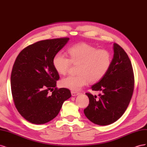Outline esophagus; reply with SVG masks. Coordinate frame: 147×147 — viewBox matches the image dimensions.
Returning a JSON list of instances; mask_svg holds the SVG:
<instances>
[{
  "instance_id": "esophagus-1",
  "label": "esophagus",
  "mask_w": 147,
  "mask_h": 147,
  "mask_svg": "<svg viewBox=\"0 0 147 147\" xmlns=\"http://www.w3.org/2000/svg\"><path fill=\"white\" fill-rule=\"evenodd\" d=\"M79 94H80V93H79V92H75V91H71V94H72V96H77V95H78Z\"/></svg>"
}]
</instances>
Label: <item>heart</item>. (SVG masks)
<instances>
[{
  "label": "heart",
  "mask_w": 147,
  "mask_h": 147,
  "mask_svg": "<svg viewBox=\"0 0 147 147\" xmlns=\"http://www.w3.org/2000/svg\"><path fill=\"white\" fill-rule=\"evenodd\" d=\"M69 57L58 53L54 56L53 64L56 72L65 75L72 65H78L77 75H69L61 81L63 88L78 91L88 84L98 82L104 77L112 63L110 53L105 50L80 43L68 50Z\"/></svg>",
  "instance_id": "1"
}]
</instances>
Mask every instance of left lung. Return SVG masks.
Listing matches in <instances>:
<instances>
[{"label": "left lung", "instance_id": "obj_1", "mask_svg": "<svg viewBox=\"0 0 147 147\" xmlns=\"http://www.w3.org/2000/svg\"><path fill=\"white\" fill-rule=\"evenodd\" d=\"M114 56L104 77L92 86V91H100L99 97L86 92L90 100L84 109L85 116L91 122L100 126L112 124L125 112L134 88V75L127 53L114 43Z\"/></svg>", "mask_w": 147, "mask_h": 147}]
</instances>
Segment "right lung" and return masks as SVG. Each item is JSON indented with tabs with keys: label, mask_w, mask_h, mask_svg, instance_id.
Instances as JSON below:
<instances>
[{
	"label": "right lung",
	"mask_w": 147,
	"mask_h": 147,
	"mask_svg": "<svg viewBox=\"0 0 147 147\" xmlns=\"http://www.w3.org/2000/svg\"><path fill=\"white\" fill-rule=\"evenodd\" d=\"M69 40L62 37L35 42L24 48L13 64L10 80L13 102L21 116L31 123L51 121L71 97L69 89L56 86L59 75L53 64V57Z\"/></svg>",
	"instance_id": "obj_1"
}]
</instances>
